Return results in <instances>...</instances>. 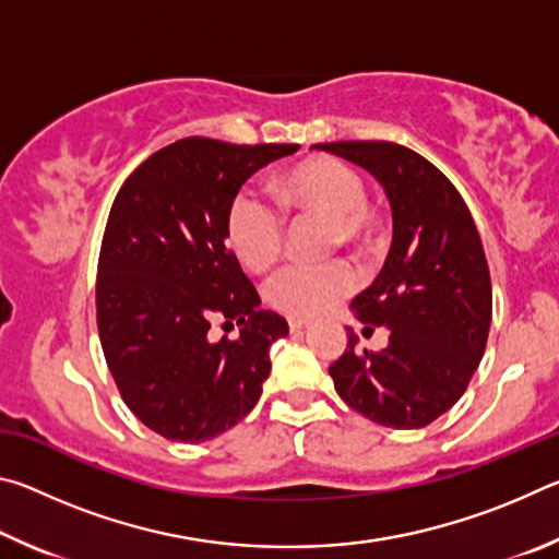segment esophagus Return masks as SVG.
Masks as SVG:
<instances>
[{"label": "esophagus", "mask_w": 559, "mask_h": 559, "mask_svg": "<svg viewBox=\"0 0 559 559\" xmlns=\"http://www.w3.org/2000/svg\"><path fill=\"white\" fill-rule=\"evenodd\" d=\"M288 328L290 333H302V330L313 328V323H308V320H288Z\"/></svg>", "instance_id": "esophagus-1"}]
</instances>
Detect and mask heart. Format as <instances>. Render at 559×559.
Masks as SVG:
<instances>
[{
    "mask_svg": "<svg viewBox=\"0 0 559 559\" xmlns=\"http://www.w3.org/2000/svg\"><path fill=\"white\" fill-rule=\"evenodd\" d=\"M273 194L288 214L328 216L330 246H362L370 236L372 219L362 177L335 157H310L290 167L276 179ZM226 239L246 269L263 273L281 259L286 224L259 197L239 192L226 210ZM355 286V269L345 261H333L283 271L271 281L266 298L283 316L313 320L330 313Z\"/></svg>",
    "mask_w": 559,
    "mask_h": 559,
    "instance_id": "1",
    "label": "heart"
}]
</instances>
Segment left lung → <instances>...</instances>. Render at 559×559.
Listing matches in <instances>:
<instances>
[{"mask_svg":"<svg viewBox=\"0 0 559 559\" xmlns=\"http://www.w3.org/2000/svg\"><path fill=\"white\" fill-rule=\"evenodd\" d=\"M370 173L392 210V246L377 278L353 300L365 323L386 328L380 353L347 347L330 365L337 394L390 429H421L466 392L490 328V273L466 202L429 159L394 143L316 145Z\"/></svg>","mask_w":559,"mask_h":559,"instance_id":"8db88e82","label":"left lung"}]
</instances>
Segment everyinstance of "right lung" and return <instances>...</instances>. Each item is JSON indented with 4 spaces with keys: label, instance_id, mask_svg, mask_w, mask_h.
<instances>
[{
    "label": "right lung",
    "instance_id": "right-lung-1",
    "mask_svg": "<svg viewBox=\"0 0 559 559\" xmlns=\"http://www.w3.org/2000/svg\"><path fill=\"white\" fill-rule=\"evenodd\" d=\"M300 145L185 138L147 157L112 202L98 259V333L130 412L169 441L219 437L257 406L269 347L288 323L226 246V210L246 179ZM242 325L209 340L211 320Z\"/></svg>",
    "mask_w": 559,
    "mask_h": 559
}]
</instances>
